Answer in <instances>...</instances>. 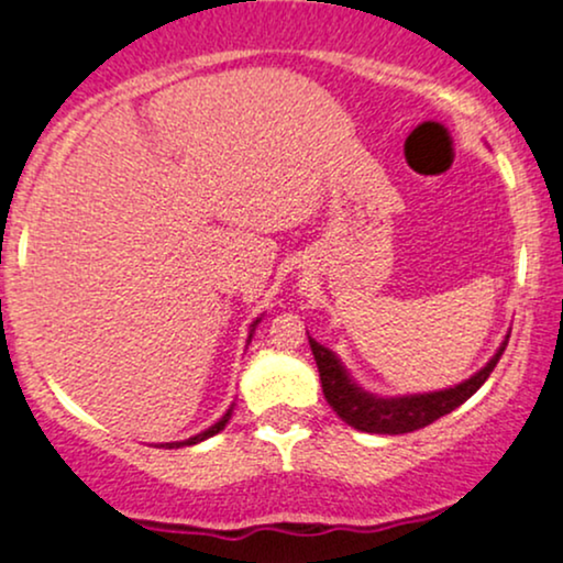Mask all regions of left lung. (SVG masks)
<instances>
[{
    "instance_id": "obj_1",
    "label": "left lung",
    "mask_w": 563,
    "mask_h": 563,
    "mask_svg": "<svg viewBox=\"0 0 563 563\" xmlns=\"http://www.w3.org/2000/svg\"><path fill=\"white\" fill-rule=\"evenodd\" d=\"M309 346H312L314 363H318L320 371L322 394H325L328 405L333 407L341 421H346L357 431H367V434H407V431H418L423 426L434 423L437 418L448 416L455 407L466 402L468 397H474L484 380L489 378V373L495 371L497 360L506 352L508 335L495 352V357L468 380L452 386V389L407 394V397H376V394L363 391L349 378L344 365L339 363L331 349L318 344L314 339H309Z\"/></svg>"
}]
</instances>
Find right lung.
<instances>
[{
	"mask_svg": "<svg viewBox=\"0 0 563 563\" xmlns=\"http://www.w3.org/2000/svg\"><path fill=\"white\" fill-rule=\"evenodd\" d=\"M256 322H260V320H256ZM256 322H254V325H251V331H254V328H256ZM249 341H251V335H249ZM230 416H232V407H230L228 412H224L222 418H219V421H217L214 426H209V429H206V431H200V434L190 437V439H185V442H169V444H166V448H187V444H198V442H203V439H209V437L219 434V431H222L224 426H228Z\"/></svg>",
	"mask_w": 563,
	"mask_h": 563,
	"instance_id": "obj_1",
	"label": "right lung"
}]
</instances>
